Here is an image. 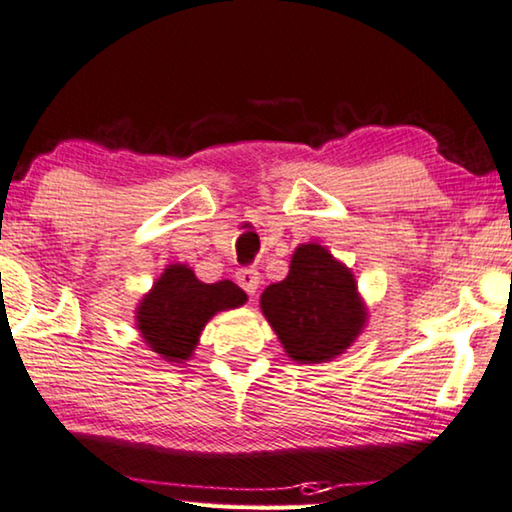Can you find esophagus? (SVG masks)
I'll return each mask as SVG.
<instances>
[{"instance_id": "34e87169", "label": "esophagus", "mask_w": 512, "mask_h": 512, "mask_svg": "<svg viewBox=\"0 0 512 512\" xmlns=\"http://www.w3.org/2000/svg\"><path fill=\"white\" fill-rule=\"evenodd\" d=\"M235 279H238L240 288L247 295H256L258 284H261V274H258L256 268H240L235 272Z\"/></svg>"}]
</instances>
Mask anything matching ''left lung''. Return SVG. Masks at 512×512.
Returning <instances> with one entry per match:
<instances>
[{
	"label": "left lung",
	"mask_w": 512,
	"mask_h": 512,
	"mask_svg": "<svg viewBox=\"0 0 512 512\" xmlns=\"http://www.w3.org/2000/svg\"><path fill=\"white\" fill-rule=\"evenodd\" d=\"M261 309L286 353L298 362L335 358L365 323L353 274L321 244L295 249L288 277L265 288Z\"/></svg>",
	"instance_id": "8db88e82"
}]
</instances>
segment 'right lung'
<instances>
[{
	"instance_id": "obj_1",
	"label": "right lung",
	"mask_w": 512,
	"mask_h": 512,
	"mask_svg": "<svg viewBox=\"0 0 512 512\" xmlns=\"http://www.w3.org/2000/svg\"><path fill=\"white\" fill-rule=\"evenodd\" d=\"M247 295L233 281L203 284L187 265H170L138 307V330L164 360L191 358L205 323L217 311L244 305Z\"/></svg>"
}]
</instances>
